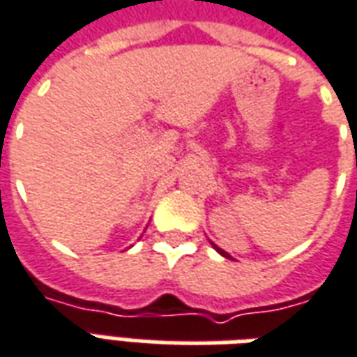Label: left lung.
I'll return each instance as SVG.
<instances>
[{"mask_svg": "<svg viewBox=\"0 0 357 357\" xmlns=\"http://www.w3.org/2000/svg\"><path fill=\"white\" fill-rule=\"evenodd\" d=\"M210 245H212V247H214V250H216L218 255H222V256H224V258H231V256H229V255H227V252H225L224 248H220V247H218V245H214V243H212V241H210ZM231 260H233V258H231Z\"/></svg>", "mask_w": 357, "mask_h": 357, "instance_id": "left-lung-1", "label": "left lung"}]
</instances>
